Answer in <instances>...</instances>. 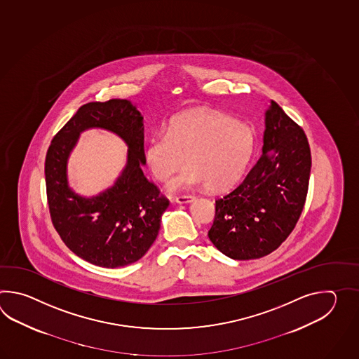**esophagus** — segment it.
Instances as JSON below:
<instances>
[{
  "label": "esophagus",
  "mask_w": 359,
  "mask_h": 359,
  "mask_svg": "<svg viewBox=\"0 0 359 359\" xmlns=\"http://www.w3.org/2000/svg\"><path fill=\"white\" fill-rule=\"evenodd\" d=\"M194 198L195 196H192V195H178L175 198V201L178 204H186V203H191Z\"/></svg>",
  "instance_id": "1"
}]
</instances>
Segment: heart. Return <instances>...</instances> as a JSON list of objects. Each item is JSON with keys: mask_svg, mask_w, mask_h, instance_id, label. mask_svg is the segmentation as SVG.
Segmentation results:
<instances>
[{"mask_svg": "<svg viewBox=\"0 0 359 359\" xmlns=\"http://www.w3.org/2000/svg\"><path fill=\"white\" fill-rule=\"evenodd\" d=\"M255 150L254 130L229 115L194 110L175 116L167 133L149 138L145 161L158 181L187 170L169 183L177 191L204 184L206 190L224 191L244 175Z\"/></svg>", "mask_w": 359, "mask_h": 359, "instance_id": "b5f03b06", "label": "heart"}]
</instances>
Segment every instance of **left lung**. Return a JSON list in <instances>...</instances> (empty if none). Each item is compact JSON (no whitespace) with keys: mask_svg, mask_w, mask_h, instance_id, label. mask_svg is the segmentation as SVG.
I'll return each mask as SVG.
<instances>
[{"mask_svg":"<svg viewBox=\"0 0 359 359\" xmlns=\"http://www.w3.org/2000/svg\"><path fill=\"white\" fill-rule=\"evenodd\" d=\"M312 155L304 130L272 101L263 154L236 189L215 200L214 246L236 260L258 259L289 237L303 212Z\"/></svg>","mask_w":359,"mask_h":359,"instance_id":"obj_1","label":"left lung"}]
</instances>
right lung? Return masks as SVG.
Listing matches in <instances>:
<instances>
[{
  "label": "right lung",
  "mask_w": 359,
  "mask_h": 359,
  "mask_svg": "<svg viewBox=\"0 0 359 359\" xmlns=\"http://www.w3.org/2000/svg\"><path fill=\"white\" fill-rule=\"evenodd\" d=\"M142 116L128 100L88 102L55 135L45 161L47 203L62 243L95 266L124 267L141 259L161 229L169 200L146 178ZM99 126L127 142L129 161L111 189L99 197H78L66 182V161L79 133Z\"/></svg>",
  "instance_id": "1"
}]
</instances>
